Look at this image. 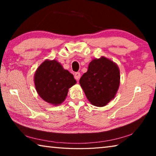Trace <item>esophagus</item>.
I'll list each match as a JSON object with an SVG mask.
<instances>
[{
  "label": "esophagus",
  "mask_w": 156,
  "mask_h": 156,
  "mask_svg": "<svg viewBox=\"0 0 156 156\" xmlns=\"http://www.w3.org/2000/svg\"><path fill=\"white\" fill-rule=\"evenodd\" d=\"M74 78H75V79L76 80H78L79 79H80V73H79V72H77V73H76L75 74H74Z\"/></svg>",
  "instance_id": "1"
}]
</instances>
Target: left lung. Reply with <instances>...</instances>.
Returning <instances> with one entry per match:
<instances>
[{
    "label": "left lung",
    "instance_id": "obj_1",
    "mask_svg": "<svg viewBox=\"0 0 156 156\" xmlns=\"http://www.w3.org/2000/svg\"><path fill=\"white\" fill-rule=\"evenodd\" d=\"M120 69L105 56L92 60L79 83L91 105L104 107L114 98L120 86Z\"/></svg>",
    "mask_w": 156,
    "mask_h": 156
}]
</instances>
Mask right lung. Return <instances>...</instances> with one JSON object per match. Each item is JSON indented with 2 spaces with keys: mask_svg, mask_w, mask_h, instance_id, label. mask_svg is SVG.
<instances>
[{
  "mask_svg": "<svg viewBox=\"0 0 156 156\" xmlns=\"http://www.w3.org/2000/svg\"><path fill=\"white\" fill-rule=\"evenodd\" d=\"M34 80L39 96L55 106L62 103L69 89L76 83L73 74L56 60H44L37 68Z\"/></svg>",
  "mask_w": 156,
  "mask_h": 156,
  "instance_id": "obj_1",
  "label": "right lung"
}]
</instances>
